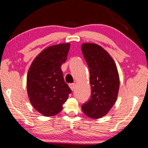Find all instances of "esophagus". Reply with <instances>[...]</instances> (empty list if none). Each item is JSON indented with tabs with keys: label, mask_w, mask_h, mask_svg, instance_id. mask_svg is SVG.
<instances>
[{
	"label": "esophagus",
	"mask_w": 148,
	"mask_h": 148,
	"mask_svg": "<svg viewBox=\"0 0 148 148\" xmlns=\"http://www.w3.org/2000/svg\"><path fill=\"white\" fill-rule=\"evenodd\" d=\"M69 86L70 88L71 89L72 91H73L75 90V84H74V83H72V84H69Z\"/></svg>",
	"instance_id": "1"
}]
</instances>
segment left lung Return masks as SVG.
I'll list each match as a JSON object with an SVG mask.
<instances>
[{
  "label": "left lung",
  "mask_w": 148,
  "mask_h": 148,
  "mask_svg": "<svg viewBox=\"0 0 148 148\" xmlns=\"http://www.w3.org/2000/svg\"><path fill=\"white\" fill-rule=\"evenodd\" d=\"M82 51L90 69L92 96L82 105L83 112L92 119H100L109 112L116 102L119 75L111 56L100 46L84 43Z\"/></svg>",
  "instance_id": "left-lung-1"
}]
</instances>
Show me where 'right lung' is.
Here are the masks:
<instances>
[{
    "instance_id": "add662e5",
    "label": "right lung",
    "mask_w": 148,
    "mask_h": 148,
    "mask_svg": "<svg viewBox=\"0 0 148 148\" xmlns=\"http://www.w3.org/2000/svg\"><path fill=\"white\" fill-rule=\"evenodd\" d=\"M70 44L46 48L35 58L28 70L27 91L34 108L45 116L57 114L71 90L64 82L60 69L66 61Z\"/></svg>"
}]
</instances>
